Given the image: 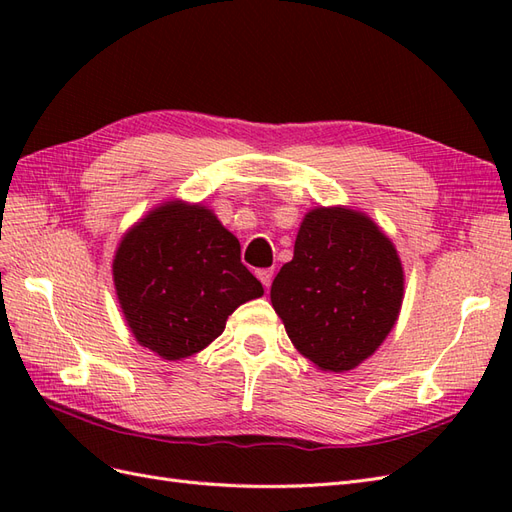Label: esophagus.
Listing matches in <instances>:
<instances>
[{"label": "esophagus", "mask_w": 512, "mask_h": 512, "mask_svg": "<svg viewBox=\"0 0 512 512\" xmlns=\"http://www.w3.org/2000/svg\"><path fill=\"white\" fill-rule=\"evenodd\" d=\"M256 277L262 282V286L269 288L271 282H273V271H271V269H258V271H256Z\"/></svg>", "instance_id": "1"}]
</instances>
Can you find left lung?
<instances>
[{"instance_id": "obj_1", "label": "left lung", "mask_w": 512, "mask_h": 512, "mask_svg": "<svg viewBox=\"0 0 512 512\" xmlns=\"http://www.w3.org/2000/svg\"><path fill=\"white\" fill-rule=\"evenodd\" d=\"M404 297L393 243L365 215L314 209L294 256L271 286V303L297 350L320 369L348 371L384 342Z\"/></svg>"}]
</instances>
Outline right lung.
<instances>
[{
	"mask_svg": "<svg viewBox=\"0 0 512 512\" xmlns=\"http://www.w3.org/2000/svg\"><path fill=\"white\" fill-rule=\"evenodd\" d=\"M113 277L134 337L168 361L203 350L241 303L262 297L237 237L200 205L151 211L119 243Z\"/></svg>",
	"mask_w": 512,
	"mask_h": 512,
	"instance_id": "obj_1",
	"label": "right lung"
}]
</instances>
